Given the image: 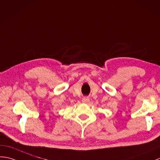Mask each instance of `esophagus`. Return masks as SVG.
<instances>
[{"label":"esophagus","instance_id":"1","mask_svg":"<svg viewBox=\"0 0 160 160\" xmlns=\"http://www.w3.org/2000/svg\"><path fill=\"white\" fill-rule=\"evenodd\" d=\"M89 101H90V99H89L88 98H87V97H84L82 98V103H88Z\"/></svg>","mask_w":160,"mask_h":160}]
</instances>
